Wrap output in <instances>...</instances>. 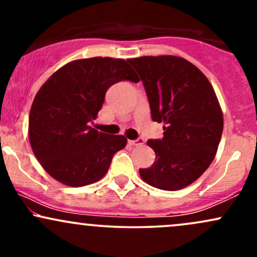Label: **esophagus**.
<instances>
[{"instance_id": "1", "label": "esophagus", "mask_w": 257, "mask_h": 257, "mask_svg": "<svg viewBox=\"0 0 257 257\" xmlns=\"http://www.w3.org/2000/svg\"><path fill=\"white\" fill-rule=\"evenodd\" d=\"M132 146H141L144 145V139H137V140H129Z\"/></svg>"}]
</instances>
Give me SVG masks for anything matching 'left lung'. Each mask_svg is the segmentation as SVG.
Masks as SVG:
<instances>
[{
  "label": "left lung",
  "instance_id": "obj_1",
  "mask_svg": "<svg viewBox=\"0 0 257 257\" xmlns=\"http://www.w3.org/2000/svg\"><path fill=\"white\" fill-rule=\"evenodd\" d=\"M137 70L162 140H149L155 163L140 169L146 184L164 191L187 187L214 161L223 131V114L213 85L197 66L174 55L128 59Z\"/></svg>",
  "mask_w": 257,
  "mask_h": 257
}]
</instances>
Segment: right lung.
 <instances>
[{"label": "right lung", "instance_id": "right-lung-1", "mask_svg": "<svg viewBox=\"0 0 257 257\" xmlns=\"http://www.w3.org/2000/svg\"><path fill=\"white\" fill-rule=\"evenodd\" d=\"M140 81L124 59L89 58L67 63L37 91L29 116V140L41 166L71 187L99 181L126 138L91 128L106 90L120 81Z\"/></svg>", "mask_w": 257, "mask_h": 257}]
</instances>
